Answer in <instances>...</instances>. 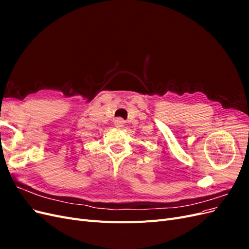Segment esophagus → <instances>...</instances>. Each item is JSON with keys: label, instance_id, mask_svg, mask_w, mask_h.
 <instances>
[{"label": "esophagus", "instance_id": "1", "mask_svg": "<svg viewBox=\"0 0 249 249\" xmlns=\"http://www.w3.org/2000/svg\"><path fill=\"white\" fill-rule=\"evenodd\" d=\"M115 125H116V126H122V125H123V120L120 119V118H117V119L115 120Z\"/></svg>", "mask_w": 249, "mask_h": 249}]
</instances>
